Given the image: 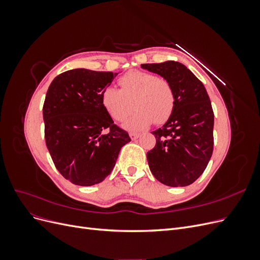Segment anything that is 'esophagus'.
Listing matches in <instances>:
<instances>
[{"instance_id":"34e87169","label":"esophagus","mask_w":260,"mask_h":260,"mask_svg":"<svg viewBox=\"0 0 260 260\" xmlns=\"http://www.w3.org/2000/svg\"><path fill=\"white\" fill-rule=\"evenodd\" d=\"M139 137H140L139 133H136V132H131V133H130V138H131V140H132V141L137 140Z\"/></svg>"}]
</instances>
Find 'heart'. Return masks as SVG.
Instances as JSON below:
<instances>
[{
    "instance_id": "heart-1",
    "label": "heart",
    "mask_w": 260,
    "mask_h": 260,
    "mask_svg": "<svg viewBox=\"0 0 260 260\" xmlns=\"http://www.w3.org/2000/svg\"><path fill=\"white\" fill-rule=\"evenodd\" d=\"M119 89L106 86L101 94V103L106 113L116 121H122L132 112L136 113L123 123L130 131H141L153 122H166L174 113L175 93L167 79L153 74L131 70L118 79Z\"/></svg>"
}]
</instances>
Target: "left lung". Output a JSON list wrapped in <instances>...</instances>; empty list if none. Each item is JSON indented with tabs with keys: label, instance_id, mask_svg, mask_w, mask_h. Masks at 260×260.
I'll return each instance as SVG.
<instances>
[{
	"label": "left lung",
	"instance_id": "obj_1",
	"mask_svg": "<svg viewBox=\"0 0 260 260\" xmlns=\"http://www.w3.org/2000/svg\"><path fill=\"white\" fill-rule=\"evenodd\" d=\"M141 67L167 79L175 93L174 113L153 131L156 145L146 155L149 169L162 184L190 185L206 169L214 149V112L207 91L179 61Z\"/></svg>",
	"mask_w": 260,
	"mask_h": 260
}]
</instances>
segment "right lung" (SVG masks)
Returning a JSON list of instances; mask_svg holds the SVG:
<instances>
[{
  "instance_id": "obj_1",
  "label": "right lung",
  "mask_w": 260,
  "mask_h": 260,
  "mask_svg": "<svg viewBox=\"0 0 260 260\" xmlns=\"http://www.w3.org/2000/svg\"><path fill=\"white\" fill-rule=\"evenodd\" d=\"M117 75L72 69L55 78L46 92V146L55 167L74 184L102 182L115 167L121 147L131 141L101 103L102 91Z\"/></svg>"
}]
</instances>
